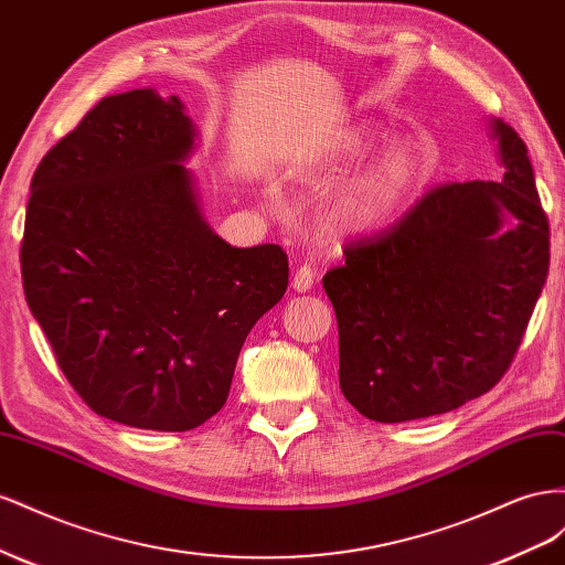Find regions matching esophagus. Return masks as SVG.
<instances>
[{
	"label": "esophagus",
	"instance_id": "obj_1",
	"mask_svg": "<svg viewBox=\"0 0 565 565\" xmlns=\"http://www.w3.org/2000/svg\"><path fill=\"white\" fill-rule=\"evenodd\" d=\"M317 274H319L317 267H312L310 263H302V265L296 269V277H294V288H296V291H298V294L310 291V288L315 286V281H317Z\"/></svg>",
	"mask_w": 565,
	"mask_h": 565
}]
</instances>
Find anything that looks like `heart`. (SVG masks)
I'll list each match as a JSON object with an SVG mask.
<instances>
[{
  "mask_svg": "<svg viewBox=\"0 0 565 565\" xmlns=\"http://www.w3.org/2000/svg\"><path fill=\"white\" fill-rule=\"evenodd\" d=\"M374 135L358 132L345 141V153H362ZM424 180V158L409 141H393L338 193L331 222L341 232H372L388 224L405 207Z\"/></svg>",
  "mask_w": 565,
  "mask_h": 565,
  "instance_id": "b5f03b06",
  "label": "heart"
}]
</instances>
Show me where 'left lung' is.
<instances>
[{"instance_id":"obj_1","label":"left lung","mask_w":565,"mask_h":565,"mask_svg":"<svg viewBox=\"0 0 565 565\" xmlns=\"http://www.w3.org/2000/svg\"><path fill=\"white\" fill-rule=\"evenodd\" d=\"M502 182L428 189L393 227L348 241L324 274L338 379L381 424L461 407L507 374L550 274V217L525 141L494 120ZM504 214L520 220L499 233Z\"/></svg>"}]
</instances>
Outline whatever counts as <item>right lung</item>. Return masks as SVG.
I'll return each mask as SVG.
<instances>
[{
  "mask_svg": "<svg viewBox=\"0 0 565 565\" xmlns=\"http://www.w3.org/2000/svg\"><path fill=\"white\" fill-rule=\"evenodd\" d=\"M177 96H106L30 182L28 308L85 405L180 433L215 416L241 345L288 286L277 244L232 248L201 217Z\"/></svg>",
  "mask_w": 565,
  "mask_h": 565,
  "instance_id": "add662e5",
  "label": "right lung"
}]
</instances>
